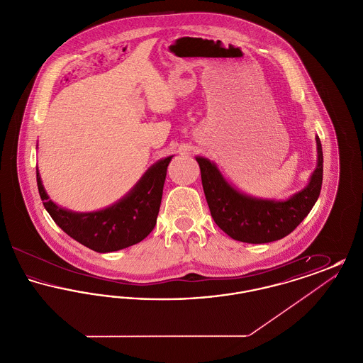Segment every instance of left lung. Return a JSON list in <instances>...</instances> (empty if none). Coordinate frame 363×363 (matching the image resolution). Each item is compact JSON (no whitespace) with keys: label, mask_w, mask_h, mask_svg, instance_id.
<instances>
[{"label":"left lung","mask_w":363,"mask_h":363,"mask_svg":"<svg viewBox=\"0 0 363 363\" xmlns=\"http://www.w3.org/2000/svg\"><path fill=\"white\" fill-rule=\"evenodd\" d=\"M317 143V167L305 189L284 201L256 199L233 188L215 163L197 156L203 189L215 223L228 237L246 243L277 241L293 233L315 204L323 185V148Z\"/></svg>","instance_id":"obj_1"}]
</instances>
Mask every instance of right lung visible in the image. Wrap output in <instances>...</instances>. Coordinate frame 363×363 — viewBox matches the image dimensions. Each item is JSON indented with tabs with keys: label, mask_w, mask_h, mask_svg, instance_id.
<instances>
[{
	"label": "right lung",
	"mask_w": 363,
	"mask_h": 363,
	"mask_svg": "<svg viewBox=\"0 0 363 363\" xmlns=\"http://www.w3.org/2000/svg\"><path fill=\"white\" fill-rule=\"evenodd\" d=\"M172 157L156 162L120 201L95 212L58 207L48 196L36 169L38 189L52 220L69 237L98 253L116 252L143 241L154 230Z\"/></svg>",
	"instance_id": "right-lung-1"
}]
</instances>
